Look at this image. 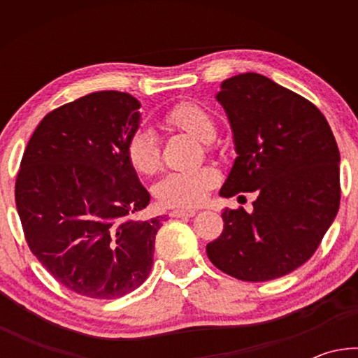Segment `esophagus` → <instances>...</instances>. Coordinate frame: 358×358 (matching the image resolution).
Returning a JSON list of instances; mask_svg holds the SVG:
<instances>
[{"instance_id": "obj_1", "label": "esophagus", "mask_w": 358, "mask_h": 358, "mask_svg": "<svg viewBox=\"0 0 358 358\" xmlns=\"http://www.w3.org/2000/svg\"><path fill=\"white\" fill-rule=\"evenodd\" d=\"M196 215V210H172L171 216L172 217H192Z\"/></svg>"}]
</instances>
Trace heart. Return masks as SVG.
Masks as SVG:
<instances>
[{
  "mask_svg": "<svg viewBox=\"0 0 358 358\" xmlns=\"http://www.w3.org/2000/svg\"><path fill=\"white\" fill-rule=\"evenodd\" d=\"M164 124L202 141L205 148L213 150L216 121L207 108L196 101H180L164 113ZM126 159L138 175H155L161 169V145L153 131L137 129L126 143ZM220 181L215 167L203 166L192 171L172 172L155 186V196L166 207L192 208L207 199Z\"/></svg>",
  "mask_w": 358,
  "mask_h": 358,
  "instance_id": "heart-1",
  "label": "heart"
}]
</instances>
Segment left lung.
I'll use <instances>...</instances> for the list:
<instances>
[{
	"mask_svg": "<svg viewBox=\"0 0 358 358\" xmlns=\"http://www.w3.org/2000/svg\"><path fill=\"white\" fill-rule=\"evenodd\" d=\"M216 98L238 153L220 194L256 192L257 199L252 213L222 211L224 229L207 256L241 281L281 278L316 252L338 213L335 136L311 101L256 72L224 80Z\"/></svg>",
	"mask_w": 358,
	"mask_h": 358,
	"instance_id": "1",
	"label": "left lung"
}]
</instances>
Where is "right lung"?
Returning a JSON list of instances; mask_svg holds the SVG:
<instances>
[{
	"mask_svg": "<svg viewBox=\"0 0 358 358\" xmlns=\"http://www.w3.org/2000/svg\"><path fill=\"white\" fill-rule=\"evenodd\" d=\"M138 102L121 92L82 96L47 113L15 180L23 235L62 286L120 299L147 280L162 217L136 220L150 194L126 159Z\"/></svg>",
	"mask_w": 358,
	"mask_h": 358,
	"instance_id": "right-lung-1",
	"label": "right lung"
}]
</instances>
